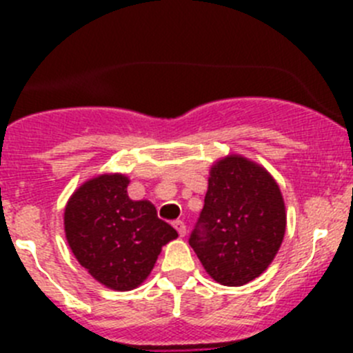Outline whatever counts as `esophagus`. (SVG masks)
<instances>
[{
    "instance_id": "esophagus-1",
    "label": "esophagus",
    "mask_w": 353,
    "mask_h": 353,
    "mask_svg": "<svg viewBox=\"0 0 353 353\" xmlns=\"http://www.w3.org/2000/svg\"><path fill=\"white\" fill-rule=\"evenodd\" d=\"M172 225L176 227V230H177V232H179L181 237L186 236V223H184L183 220H176V222H174Z\"/></svg>"
}]
</instances>
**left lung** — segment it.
Segmentation results:
<instances>
[{"label":"left lung","instance_id":"1","mask_svg":"<svg viewBox=\"0 0 353 353\" xmlns=\"http://www.w3.org/2000/svg\"><path fill=\"white\" fill-rule=\"evenodd\" d=\"M285 205L273 177L239 155L210 170L190 245L213 280L239 287L261 275L285 234Z\"/></svg>","mask_w":353,"mask_h":353}]
</instances>
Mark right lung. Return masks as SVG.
Segmentation results:
<instances>
[{"label": "right lung", "mask_w": 353, "mask_h": 353, "mask_svg": "<svg viewBox=\"0 0 353 353\" xmlns=\"http://www.w3.org/2000/svg\"><path fill=\"white\" fill-rule=\"evenodd\" d=\"M128 184L121 174L95 177L74 191L65 210V232L74 258L114 290L140 285L162 245L177 237L150 201L130 199Z\"/></svg>", "instance_id": "1"}]
</instances>
